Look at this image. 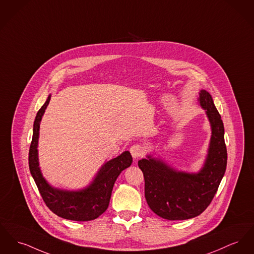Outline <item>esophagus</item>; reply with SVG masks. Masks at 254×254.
Here are the masks:
<instances>
[{
  "instance_id": "34e87169",
  "label": "esophagus",
  "mask_w": 254,
  "mask_h": 254,
  "mask_svg": "<svg viewBox=\"0 0 254 254\" xmlns=\"http://www.w3.org/2000/svg\"><path fill=\"white\" fill-rule=\"evenodd\" d=\"M129 150H130V153H131V155H132V157H133L134 159L143 156L144 153H145V149H144V148H143L141 145H138V144L133 145Z\"/></svg>"
}]
</instances>
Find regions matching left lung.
<instances>
[{
	"mask_svg": "<svg viewBox=\"0 0 254 254\" xmlns=\"http://www.w3.org/2000/svg\"><path fill=\"white\" fill-rule=\"evenodd\" d=\"M197 101L211 126L208 151L202 168L197 173L182 172L150 154L138 161L145 179V197L149 208L170 221L200 215L217 193L226 169L227 152L221 115L206 90H200Z\"/></svg>",
	"mask_w": 254,
	"mask_h": 254,
	"instance_id": "1",
	"label": "left lung"
}]
</instances>
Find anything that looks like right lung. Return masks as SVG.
<instances>
[{"instance_id": "1", "label": "right lung", "mask_w": 254, "mask_h": 254, "mask_svg": "<svg viewBox=\"0 0 254 254\" xmlns=\"http://www.w3.org/2000/svg\"><path fill=\"white\" fill-rule=\"evenodd\" d=\"M49 95L45 104L39 109L33 124V134L29 152V166L32 178L46 205L56 215L66 220L87 222L97 219L108 207L114 183L120 174L132 163L129 151L102 166L88 186L77 191L55 188L43 177L38 161V138L40 122L50 103Z\"/></svg>"}]
</instances>
